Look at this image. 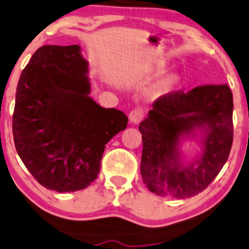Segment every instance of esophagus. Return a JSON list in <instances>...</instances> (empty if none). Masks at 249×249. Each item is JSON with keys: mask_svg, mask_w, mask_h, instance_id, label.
I'll return each mask as SVG.
<instances>
[{"mask_svg": "<svg viewBox=\"0 0 249 249\" xmlns=\"http://www.w3.org/2000/svg\"><path fill=\"white\" fill-rule=\"evenodd\" d=\"M142 116L143 114L140 110H132L130 115H128V118H130V122L132 124H137V123H139L142 119Z\"/></svg>", "mask_w": 249, "mask_h": 249, "instance_id": "34e87169", "label": "esophagus"}]
</instances>
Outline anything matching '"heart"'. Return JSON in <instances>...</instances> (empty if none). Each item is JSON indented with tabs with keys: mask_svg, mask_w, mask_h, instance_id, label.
Wrapping results in <instances>:
<instances>
[{
	"mask_svg": "<svg viewBox=\"0 0 249 249\" xmlns=\"http://www.w3.org/2000/svg\"><path fill=\"white\" fill-rule=\"evenodd\" d=\"M163 72H164V70H163V69H160V70H157V73H160V74L163 73ZM169 84H170V85L174 84V79H172V78L169 80Z\"/></svg>",
	"mask_w": 249,
	"mask_h": 249,
	"instance_id": "obj_1",
	"label": "heart"
}]
</instances>
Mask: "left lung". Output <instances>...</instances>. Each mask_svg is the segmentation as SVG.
Instances as JSON below:
<instances>
[{"mask_svg":"<svg viewBox=\"0 0 249 249\" xmlns=\"http://www.w3.org/2000/svg\"><path fill=\"white\" fill-rule=\"evenodd\" d=\"M233 96L228 85H207L160 97L140 123V172L148 190L187 199L202 192L228 161L233 141ZM193 141L199 150L183 152Z\"/></svg>","mask_w":249,"mask_h":249,"instance_id":"left-lung-1","label":"left lung"}]
</instances>
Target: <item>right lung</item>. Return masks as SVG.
<instances>
[{
  "instance_id": "right-lung-1",
  "label": "right lung",
  "mask_w": 249,
  "mask_h": 249,
  "mask_svg": "<svg viewBox=\"0 0 249 249\" xmlns=\"http://www.w3.org/2000/svg\"><path fill=\"white\" fill-rule=\"evenodd\" d=\"M89 64L81 47L43 46L21 72L12 133L18 155L37 182L59 193L89 186L106 144L128 118L90 94Z\"/></svg>"
}]
</instances>
